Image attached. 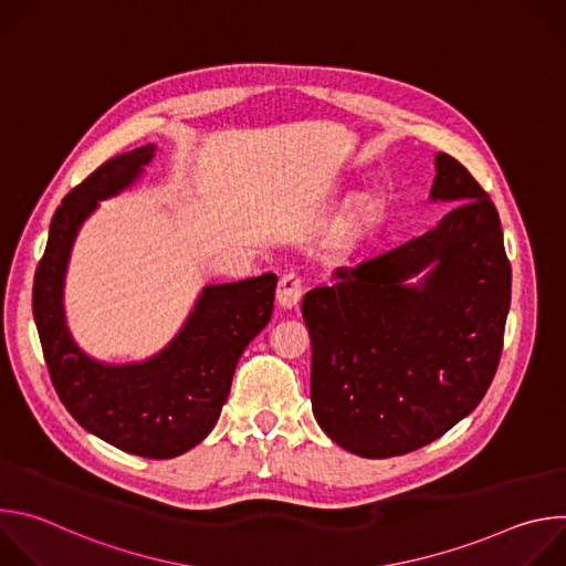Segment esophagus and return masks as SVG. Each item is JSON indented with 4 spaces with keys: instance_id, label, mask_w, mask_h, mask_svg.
Returning <instances> with one entry per match:
<instances>
[{
    "instance_id": "esophagus-1",
    "label": "esophagus",
    "mask_w": 566,
    "mask_h": 566,
    "mask_svg": "<svg viewBox=\"0 0 566 566\" xmlns=\"http://www.w3.org/2000/svg\"><path fill=\"white\" fill-rule=\"evenodd\" d=\"M302 293H304V282L297 273L291 271L277 284V304L282 308H293L302 300Z\"/></svg>"
}]
</instances>
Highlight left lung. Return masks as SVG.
<instances>
[{"label":"left lung","instance_id":"obj_1","mask_svg":"<svg viewBox=\"0 0 566 566\" xmlns=\"http://www.w3.org/2000/svg\"><path fill=\"white\" fill-rule=\"evenodd\" d=\"M432 201L457 203L421 237L365 255L311 289V406L345 450L387 459L443 437L493 382L511 306L495 203L446 151ZM431 271L419 285L407 280Z\"/></svg>","mask_w":566,"mask_h":566}]
</instances>
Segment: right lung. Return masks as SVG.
I'll use <instances>...</instances> for the list:
<instances>
[{"mask_svg":"<svg viewBox=\"0 0 566 566\" xmlns=\"http://www.w3.org/2000/svg\"><path fill=\"white\" fill-rule=\"evenodd\" d=\"M154 151L156 145H143L109 158L62 199L35 271L33 317L51 382L69 415L118 450L172 459L214 428L239 356L269 325L277 275L206 286L172 343L143 363L107 365L80 349L62 302L75 234L98 201L140 177Z\"/></svg>","mask_w":566,"mask_h":566,"instance_id":"1","label":"right lung"}]
</instances>
